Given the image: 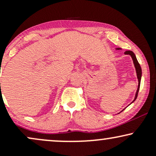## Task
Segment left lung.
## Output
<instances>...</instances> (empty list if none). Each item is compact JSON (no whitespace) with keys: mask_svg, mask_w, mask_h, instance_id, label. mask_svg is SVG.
<instances>
[{"mask_svg":"<svg viewBox=\"0 0 156 156\" xmlns=\"http://www.w3.org/2000/svg\"><path fill=\"white\" fill-rule=\"evenodd\" d=\"M117 49H119V48H117ZM125 54H129V55H131L132 58H133V63H134V65H135L136 69L137 78H138V80H139V85H138L137 92H136V94L135 99H134V101H135V100L136 99V98L138 96V93H139V87H140V82H141V68L140 64H139V62H138L136 57V55H135V54H134V53L133 51H127L125 52Z\"/></svg>","mask_w":156,"mask_h":156,"instance_id":"left-lung-1","label":"left lung"}]
</instances>
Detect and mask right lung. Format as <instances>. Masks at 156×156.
Listing matches in <instances>:
<instances>
[{
    "label": "right lung",
    "instance_id": "add662e5",
    "mask_svg": "<svg viewBox=\"0 0 156 156\" xmlns=\"http://www.w3.org/2000/svg\"><path fill=\"white\" fill-rule=\"evenodd\" d=\"M0 84H1V83H0Z\"/></svg>",
    "mask_w": 156,
    "mask_h": 156
}]
</instances>
